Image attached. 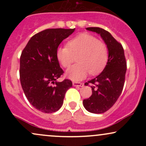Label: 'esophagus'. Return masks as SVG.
Wrapping results in <instances>:
<instances>
[{
	"instance_id": "1",
	"label": "esophagus",
	"mask_w": 146,
	"mask_h": 146,
	"mask_svg": "<svg viewBox=\"0 0 146 146\" xmlns=\"http://www.w3.org/2000/svg\"><path fill=\"white\" fill-rule=\"evenodd\" d=\"M73 85L76 87H82L84 86V84L81 82H73Z\"/></svg>"
}]
</instances>
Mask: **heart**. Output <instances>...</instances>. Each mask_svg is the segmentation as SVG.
Masks as SVG:
<instances>
[{"instance_id":"b5f03b06","label":"heart","mask_w":146,"mask_h":146,"mask_svg":"<svg viewBox=\"0 0 146 146\" xmlns=\"http://www.w3.org/2000/svg\"><path fill=\"white\" fill-rule=\"evenodd\" d=\"M56 58L64 68H68L76 58L78 63L66 71V76L73 81H80L88 73L96 75L104 68L108 60L106 45L96 37L82 33L68 42L67 45L60 46Z\"/></svg>"}]
</instances>
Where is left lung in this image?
<instances>
[{
    "instance_id": "left-lung-1",
    "label": "left lung",
    "mask_w": 146,
    "mask_h": 146,
    "mask_svg": "<svg viewBox=\"0 0 146 146\" xmlns=\"http://www.w3.org/2000/svg\"><path fill=\"white\" fill-rule=\"evenodd\" d=\"M86 30L100 35L108 51V60L103 71L96 78L84 84H90L92 95L84 100L83 105L92 113H104L109 110L121 95L126 73V61L122 45L108 31L100 27Z\"/></svg>"
}]
</instances>
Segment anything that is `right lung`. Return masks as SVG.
Returning a JSON list of instances; mask_svg holds the SVG:
<instances>
[{
	"label": "right lung",
	"mask_w": 146,
	"mask_h": 146,
	"mask_svg": "<svg viewBox=\"0 0 146 146\" xmlns=\"http://www.w3.org/2000/svg\"><path fill=\"white\" fill-rule=\"evenodd\" d=\"M75 29H48L31 38L20 58V80L25 96L37 110L45 113L61 108L72 82L57 79L63 74L56 51Z\"/></svg>",
	"instance_id": "obj_1"
}]
</instances>
